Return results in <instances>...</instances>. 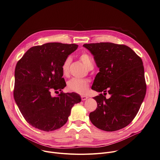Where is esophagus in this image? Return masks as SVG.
Returning a JSON list of instances; mask_svg holds the SVG:
<instances>
[{"instance_id":"34e87169","label":"esophagus","mask_w":160,"mask_h":160,"mask_svg":"<svg viewBox=\"0 0 160 160\" xmlns=\"http://www.w3.org/2000/svg\"><path fill=\"white\" fill-rule=\"evenodd\" d=\"M87 99H88V96H81V99L82 101H85Z\"/></svg>"}]
</instances>
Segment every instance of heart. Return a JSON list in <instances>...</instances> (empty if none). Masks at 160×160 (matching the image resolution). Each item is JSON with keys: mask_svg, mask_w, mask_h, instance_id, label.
Listing matches in <instances>:
<instances>
[{"mask_svg": "<svg viewBox=\"0 0 160 160\" xmlns=\"http://www.w3.org/2000/svg\"><path fill=\"white\" fill-rule=\"evenodd\" d=\"M79 59L84 66L89 69H92L94 62L92 58L87 53L83 52L79 55ZM72 61L71 57L66 58L62 64V71L64 75H68L69 72V68ZM68 88L71 91L78 94H84L88 90L89 82L84 79L72 78L68 82Z\"/></svg>", "mask_w": 160, "mask_h": 160, "instance_id": "obj_1", "label": "heart"}]
</instances>
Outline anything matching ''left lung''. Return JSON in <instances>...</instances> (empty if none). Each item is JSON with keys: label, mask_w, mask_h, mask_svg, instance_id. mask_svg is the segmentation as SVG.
Here are the masks:
<instances>
[{"label": "left lung", "mask_w": 160, "mask_h": 160, "mask_svg": "<svg viewBox=\"0 0 160 160\" xmlns=\"http://www.w3.org/2000/svg\"><path fill=\"white\" fill-rule=\"evenodd\" d=\"M83 46L93 55L99 68L91 89L111 95L109 99L102 94L93 98L98 106L89 119L103 131L122 129L135 118L146 94L142 61L125 45L100 42Z\"/></svg>", "instance_id": "obj_1"}]
</instances>
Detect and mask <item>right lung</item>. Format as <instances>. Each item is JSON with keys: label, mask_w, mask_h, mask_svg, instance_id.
Returning a JSON list of instances; mask_svg holds the SVG:
<instances>
[{"label": "right lung", "mask_w": 160, "mask_h": 160, "mask_svg": "<svg viewBox=\"0 0 160 160\" xmlns=\"http://www.w3.org/2000/svg\"><path fill=\"white\" fill-rule=\"evenodd\" d=\"M78 46L50 42L30 48L15 69V101L26 121L44 131L59 129L68 121L72 106L81 101L76 92L51 95L66 86L62 64Z\"/></svg>", "instance_id": "right-lung-1"}]
</instances>
